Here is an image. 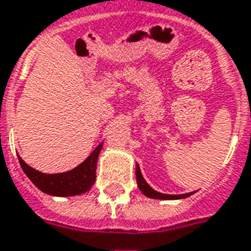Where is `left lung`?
Here are the masks:
<instances>
[{
    "mask_svg": "<svg viewBox=\"0 0 251 251\" xmlns=\"http://www.w3.org/2000/svg\"><path fill=\"white\" fill-rule=\"evenodd\" d=\"M135 177H137V183H138V187H140V190L144 193L145 196L149 197V198H155V200H179V198H186L193 193H187V194H181V196H170V194H162V193H158L153 190L151 187L146 183V181L142 177V174H141L140 166L137 165V168H135Z\"/></svg>",
    "mask_w": 251,
    "mask_h": 251,
    "instance_id": "obj_1",
    "label": "left lung"
}]
</instances>
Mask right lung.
<instances>
[{"instance_id":"right-lung-1","label":"right lung","mask_w":251,"mask_h":251,"mask_svg":"<svg viewBox=\"0 0 251 251\" xmlns=\"http://www.w3.org/2000/svg\"><path fill=\"white\" fill-rule=\"evenodd\" d=\"M101 149L102 144L98 145L94 151L77 168L72 169L70 172L59 173V174L41 173L26 165L21 157H18V159H20V165L24 173L41 192L55 197L78 196L90 190V187L96 181L97 159Z\"/></svg>"}]
</instances>
